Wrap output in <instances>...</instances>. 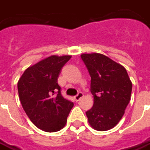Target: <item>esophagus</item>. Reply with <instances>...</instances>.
<instances>
[{
    "mask_svg": "<svg viewBox=\"0 0 150 150\" xmlns=\"http://www.w3.org/2000/svg\"><path fill=\"white\" fill-rule=\"evenodd\" d=\"M83 96V94L82 92H79L78 94L76 95L75 96H74V99H75V101H79Z\"/></svg>",
    "mask_w": 150,
    "mask_h": 150,
    "instance_id": "1",
    "label": "esophagus"
}]
</instances>
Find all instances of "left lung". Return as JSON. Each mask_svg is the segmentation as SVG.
<instances>
[{"label": "left lung", "instance_id": "obj_1", "mask_svg": "<svg viewBox=\"0 0 150 150\" xmlns=\"http://www.w3.org/2000/svg\"><path fill=\"white\" fill-rule=\"evenodd\" d=\"M81 59L91 76L94 104L86 112L90 125L97 131H107L119 123L131 99L132 82L126 69L98 54H83Z\"/></svg>", "mask_w": 150, "mask_h": 150}]
</instances>
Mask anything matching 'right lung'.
<instances>
[{
  "mask_svg": "<svg viewBox=\"0 0 150 150\" xmlns=\"http://www.w3.org/2000/svg\"><path fill=\"white\" fill-rule=\"evenodd\" d=\"M71 55H51L28 67L18 83L22 108L32 123L45 132L65 126L74 104L61 94L58 78Z\"/></svg>",
  "mask_w": 150,
  "mask_h": 150,
  "instance_id": "obj_1",
  "label": "right lung"
}]
</instances>
